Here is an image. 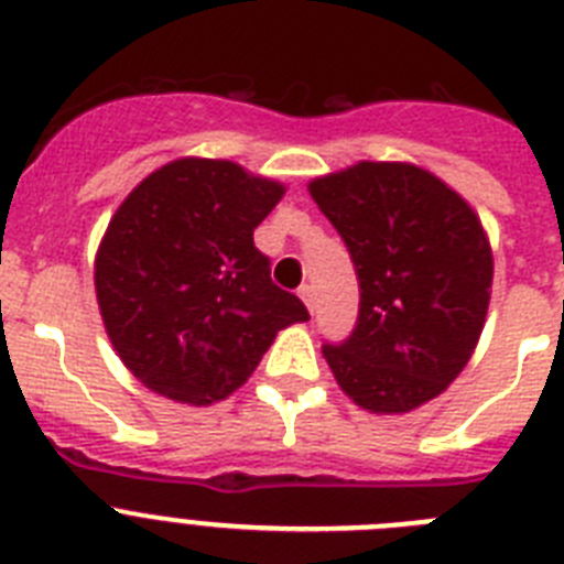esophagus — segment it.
I'll list each match as a JSON object with an SVG mask.
<instances>
[{"mask_svg":"<svg viewBox=\"0 0 564 564\" xmlns=\"http://www.w3.org/2000/svg\"><path fill=\"white\" fill-rule=\"evenodd\" d=\"M299 299H302V302H305L307 311L313 313V288H311V285H302V288H299Z\"/></svg>","mask_w":564,"mask_h":564,"instance_id":"esophagus-1","label":"esophagus"}]
</instances>
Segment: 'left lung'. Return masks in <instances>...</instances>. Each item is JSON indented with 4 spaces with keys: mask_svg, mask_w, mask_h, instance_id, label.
I'll use <instances>...</instances> for the list:
<instances>
[{
    "mask_svg": "<svg viewBox=\"0 0 564 564\" xmlns=\"http://www.w3.org/2000/svg\"><path fill=\"white\" fill-rule=\"evenodd\" d=\"M307 188L361 288L352 336L322 347L333 376L361 410H417L460 376L480 341L495 279L486 228L415 163L361 161Z\"/></svg>",
    "mask_w": 564,
    "mask_h": 564,
    "instance_id": "8db88e82",
    "label": "left lung"
}]
</instances>
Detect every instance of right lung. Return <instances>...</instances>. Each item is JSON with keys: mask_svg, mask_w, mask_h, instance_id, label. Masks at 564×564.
<instances>
[{"mask_svg": "<svg viewBox=\"0 0 564 564\" xmlns=\"http://www.w3.org/2000/svg\"><path fill=\"white\" fill-rule=\"evenodd\" d=\"M285 194L234 161L154 169L112 214L96 296L115 352L143 387L208 406L248 381L307 307L271 282L253 228Z\"/></svg>", "mask_w": 564, "mask_h": 564, "instance_id": "add662e5", "label": "right lung"}]
</instances>
